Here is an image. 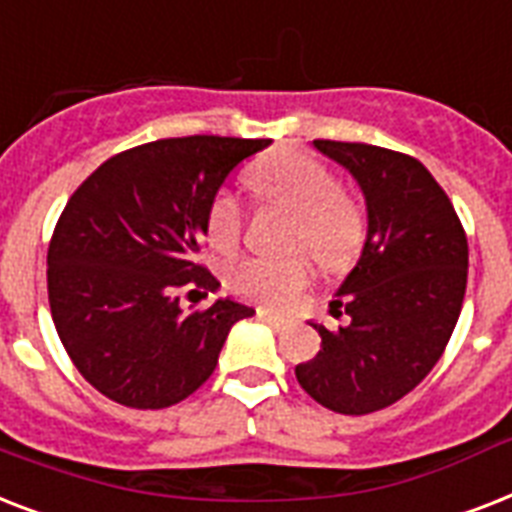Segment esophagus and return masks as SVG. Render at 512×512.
Listing matches in <instances>:
<instances>
[{
    "label": "esophagus",
    "instance_id": "34e87169",
    "mask_svg": "<svg viewBox=\"0 0 512 512\" xmlns=\"http://www.w3.org/2000/svg\"><path fill=\"white\" fill-rule=\"evenodd\" d=\"M257 316H260V319H263V321H268V324H271V327H276V329H284L289 324V321L284 319V316H279V313L265 311V308H257Z\"/></svg>",
    "mask_w": 512,
    "mask_h": 512
}]
</instances>
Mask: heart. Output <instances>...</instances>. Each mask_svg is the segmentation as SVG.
I'll return each instance as SVG.
<instances>
[{
  "instance_id": "heart-1",
  "label": "heart",
  "mask_w": 512,
  "mask_h": 512,
  "mask_svg": "<svg viewBox=\"0 0 512 512\" xmlns=\"http://www.w3.org/2000/svg\"><path fill=\"white\" fill-rule=\"evenodd\" d=\"M247 183L263 201L295 215L292 249H308L324 268H348L364 247L366 223L356 201L340 191V180L313 156L281 151L247 172ZM244 233V207L236 193L220 191L209 201L207 241L217 255H233ZM313 279L305 257L263 260L249 257L225 273L236 295L268 308H289Z\"/></svg>"
}]
</instances>
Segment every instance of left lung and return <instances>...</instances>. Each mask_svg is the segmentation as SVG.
Segmentation results:
<instances>
[{
	"mask_svg": "<svg viewBox=\"0 0 512 512\" xmlns=\"http://www.w3.org/2000/svg\"><path fill=\"white\" fill-rule=\"evenodd\" d=\"M353 175L366 201V241L329 313L348 327L321 335V350L295 366L313 401L369 414L420 385L444 353L468 284V239L444 188L417 159L366 143L313 140Z\"/></svg>",
	"mask_w": 512,
	"mask_h": 512,
	"instance_id": "obj_1",
	"label": "left lung"
}]
</instances>
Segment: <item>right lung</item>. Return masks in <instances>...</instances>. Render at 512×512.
<instances>
[{"instance_id":"add662e5","label":"right lung","mask_w":512,"mask_h":512,"mask_svg":"<svg viewBox=\"0 0 512 512\" xmlns=\"http://www.w3.org/2000/svg\"><path fill=\"white\" fill-rule=\"evenodd\" d=\"M271 140H154L111 156L60 215L47 295L63 348L92 388L132 409H164L199 390L236 321L255 308L220 297L185 311L177 289L215 292L199 263L207 209L236 164Z\"/></svg>"}]
</instances>
